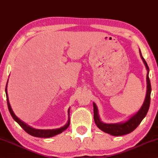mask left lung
<instances>
[{"instance_id":"obj_1","label":"left lung","mask_w":158,"mask_h":158,"mask_svg":"<svg viewBox=\"0 0 158 158\" xmlns=\"http://www.w3.org/2000/svg\"><path fill=\"white\" fill-rule=\"evenodd\" d=\"M140 55L141 58H142L143 63L147 68V95H146V98L144 102L143 103V106H141V109L138 112L133 115L131 118H130L125 123H118V124H106L103 123L101 122L98 117V109L96 107V105L93 103V111H94V120L96 124V125L98 127L101 131L103 132L109 133L114 136H119V135H123L128 134V133H131L132 131L138 127V125L141 123L142 119L144 118L145 116L147 115V111L149 110V105H150V95H151V84L150 80L149 78V69L147 65V62L145 61L144 58L143 57L142 55H141L140 52Z\"/></svg>"}]
</instances>
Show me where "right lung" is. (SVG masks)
I'll return each instance as SVG.
<instances>
[{
    "mask_svg": "<svg viewBox=\"0 0 158 158\" xmlns=\"http://www.w3.org/2000/svg\"><path fill=\"white\" fill-rule=\"evenodd\" d=\"M6 87H7V84L6 86V99H7V104H8V108H9V112L11 114V117H13V119L17 122V123L19 124L20 126L23 127L24 131H25L26 133H27L28 134L33 135V136L35 137H39V138H49V137H52L54 135L60 134L63 131H64L65 130H66L68 128V127L69 126L70 123L69 121L66 125L65 126L60 127V128L58 129H53V130H38V129H34L33 127L28 126L27 125H26L25 123H24L23 122H22L20 119L19 118H17L16 117V115L14 114L12 109H11V106L9 104V98H8V95H7V90H6Z\"/></svg>",
    "mask_w": 158,
    "mask_h": 158,
    "instance_id": "right-lung-1",
    "label": "right lung"
}]
</instances>
